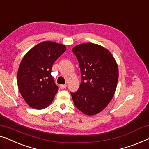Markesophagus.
<instances>
[{
  "mask_svg": "<svg viewBox=\"0 0 149 149\" xmlns=\"http://www.w3.org/2000/svg\"><path fill=\"white\" fill-rule=\"evenodd\" d=\"M66 87H67V85H66V84H63V85L59 86V88H60L61 89H65V88H66Z\"/></svg>",
  "mask_w": 149,
  "mask_h": 149,
  "instance_id": "34e87169",
  "label": "esophagus"
}]
</instances>
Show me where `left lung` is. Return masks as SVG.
I'll use <instances>...</instances> for the list:
<instances>
[{"label": "left lung", "mask_w": 149, "mask_h": 149, "mask_svg": "<svg viewBox=\"0 0 149 149\" xmlns=\"http://www.w3.org/2000/svg\"><path fill=\"white\" fill-rule=\"evenodd\" d=\"M81 71V82L76 92H70L76 107L92 116L100 112L112 99L118 79V68L112 53L97 44L75 46Z\"/></svg>", "instance_id": "8db88e82"}]
</instances>
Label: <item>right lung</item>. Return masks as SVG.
<instances>
[{
	"mask_svg": "<svg viewBox=\"0 0 149 149\" xmlns=\"http://www.w3.org/2000/svg\"><path fill=\"white\" fill-rule=\"evenodd\" d=\"M65 50L64 45L44 41L29 51L22 59L17 73L18 87L30 107L41 110L52 104L59 89L51 75L52 69Z\"/></svg>",
	"mask_w": 149,
	"mask_h": 149,
	"instance_id": "obj_1",
	"label": "right lung"
}]
</instances>
